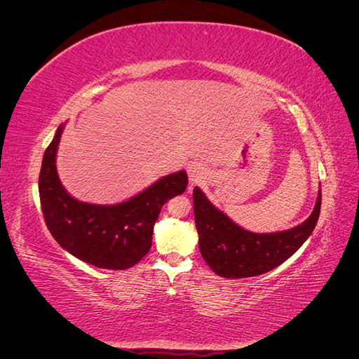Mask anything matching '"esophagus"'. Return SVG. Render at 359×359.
<instances>
[{
	"label": "esophagus",
	"instance_id": "34e87169",
	"mask_svg": "<svg viewBox=\"0 0 359 359\" xmlns=\"http://www.w3.org/2000/svg\"><path fill=\"white\" fill-rule=\"evenodd\" d=\"M187 173H189V180L191 186L203 182L206 178V169L203 165H201V163H190L187 168Z\"/></svg>",
	"mask_w": 359,
	"mask_h": 359
}]
</instances>
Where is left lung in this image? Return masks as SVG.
I'll use <instances>...</instances> for the list:
<instances>
[{"mask_svg": "<svg viewBox=\"0 0 359 359\" xmlns=\"http://www.w3.org/2000/svg\"><path fill=\"white\" fill-rule=\"evenodd\" d=\"M322 191L309 219L293 229L274 233L248 232L235 224L194 187V222L199 233L203 260L217 276L244 278L260 276L277 268L307 241L316 227L320 212Z\"/></svg>", "mask_w": 359, "mask_h": 359, "instance_id": "1", "label": "left lung"}]
</instances>
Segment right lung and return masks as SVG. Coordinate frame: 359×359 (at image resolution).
Wrapping results in <instances>:
<instances>
[{"instance_id": "right-lung-1", "label": "right lung", "mask_w": 359, "mask_h": 359, "mask_svg": "<svg viewBox=\"0 0 359 359\" xmlns=\"http://www.w3.org/2000/svg\"><path fill=\"white\" fill-rule=\"evenodd\" d=\"M64 126L45 151L39 177L43 217L55 241L83 262L104 269L136 265L153 244V229L161 206L187 189V173L160 178L137 196L116 205L76 201L57 173V149Z\"/></svg>"}]
</instances>
